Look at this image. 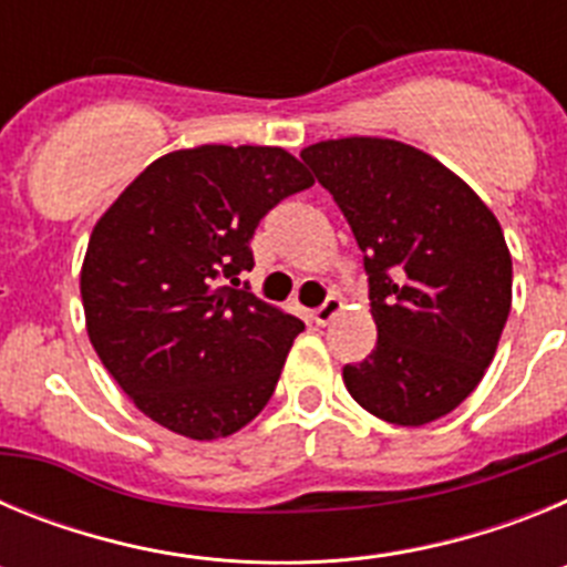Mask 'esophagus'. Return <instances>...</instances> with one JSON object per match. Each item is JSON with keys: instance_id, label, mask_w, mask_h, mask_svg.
Here are the masks:
<instances>
[{"instance_id": "esophagus-1", "label": "esophagus", "mask_w": 567, "mask_h": 567, "mask_svg": "<svg viewBox=\"0 0 567 567\" xmlns=\"http://www.w3.org/2000/svg\"><path fill=\"white\" fill-rule=\"evenodd\" d=\"M340 307H343V303H340V298L329 295V298L323 300V303H320L318 309H312V320H315V323H318V327H327L329 320H332L334 315L340 312Z\"/></svg>"}]
</instances>
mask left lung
Here are the masks:
<instances>
[{"label": "left lung", "instance_id": "8db88e82", "mask_svg": "<svg viewBox=\"0 0 567 567\" xmlns=\"http://www.w3.org/2000/svg\"><path fill=\"white\" fill-rule=\"evenodd\" d=\"M352 227L378 327L372 354L343 365L365 412L425 425L483 380L511 312V252L468 184L394 138H329L300 150Z\"/></svg>", "mask_w": 567, "mask_h": 567}]
</instances>
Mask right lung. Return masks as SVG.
Here are the masks:
<instances>
[{
	"label": "right lung",
	"instance_id": "add662e5",
	"mask_svg": "<svg viewBox=\"0 0 567 567\" xmlns=\"http://www.w3.org/2000/svg\"><path fill=\"white\" fill-rule=\"evenodd\" d=\"M312 184L287 150L202 144L155 158L99 218L79 280L84 320L138 412L218 440L269 403L303 323L235 287L255 267L260 218Z\"/></svg>",
	"mask_w": 567,
	"mask_h": 567
}]
</instances>
